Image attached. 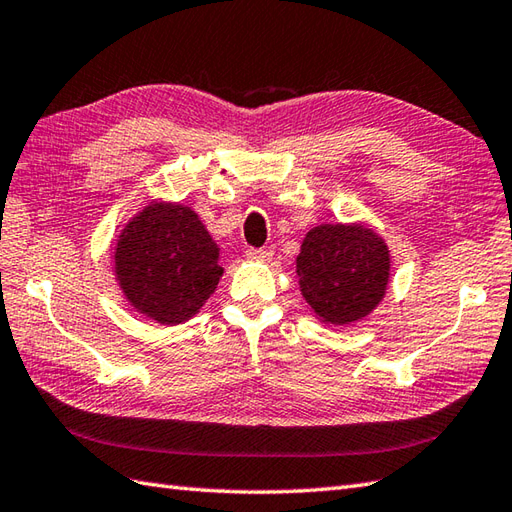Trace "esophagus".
<instances>
[{"label": "esophagus", "instance_id": "34e87169", "mask_svg": "<svg viewBox=\"0 0 512 512\" xmlns=\"http://www.w3.org/2000/svg\"><path fill=\"white\" fill-rule=\"evenodd\" d=\"M245 256L249 258V260H271V256H274V254H271L269 252V249H247V252H245Z\"/></svg>", "mask_w": 512, "mask_h": 512}]
</instances>
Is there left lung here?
Listing matches in <instances>:
<instances>
[{"label":"left lung","instance_id":"8db88e82","mask_svg":"<svg viewBox=\"0 0 512 512\" xmlns=\"http://www.w3.org/2000/svg\"><path fill=\"white\" fill-rule=\"evenodd\" d=\"M390 249L366 223H322L295 258L302 298L324 324H355L377 309L390 285Z\"/></svg>","mask_w":512,"mask_h":512}]
</instances>
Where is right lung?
<instances>
[{
  "mask_svg": "<svg viewBox=\"0 0 512 512\" xmlns=\"http://www.w3.org/2000/svg\"><path fill=\"white\" fill-rule=\"evenodd\" d=\"M221 247L199 214L151 199L124 223L113 271L124 298L146 320L177 326L195 317L223 276Z\"/></svg>",
  "mask_w": 512,
  "mask_h": 512,
  "instance_id": "1",
  "label": "right lung"
}]
</instances>
